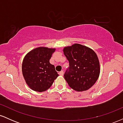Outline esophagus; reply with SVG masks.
<instances>
[{"instance_id":"1","label":"esophagus","mask_w":123,"mask_h":123,"mask_svg":"<svg viewBox=\"0 0 123 123\" xmlns=\"http://www.w3.org/2000/svg\"><path fill=\"white\" fill-rule=\"evenodd\" d=\"M59 74H60V76H63V72L62 71V70H61V71L60 72Z\"/></svg>"}]
</instances>
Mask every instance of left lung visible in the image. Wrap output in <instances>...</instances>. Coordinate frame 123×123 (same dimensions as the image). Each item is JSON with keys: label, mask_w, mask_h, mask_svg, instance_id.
I'll return each instance as SVG.
<instances>
[{"label": "left lung", "mask_w": 123, "mask_h": 123, "mask_svg": "<svg viewBox=\"0 0 123 123\" xmlns=\"http://www.w3.org/2000/svg\"><path fill=\"white\" fill-rule=\"evenodd\" d=\"M69 62V71L64 79L70 88L76 91H86L98 80L100 73L99 61L94 50L86 46L74 43L63 49Z\"/></svg>", "instance_id": "obj_1"}]
</instances>
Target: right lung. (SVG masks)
<instances>
[{"label":"right lung","instance_id":"obj_1","mask_svg":"<svg viewBox=\"0 0 123 123\" xmlns=\"http://www.w3.org/2000/svg\"><path fill=\"white\" fill-rule=\"evenodd\" d=\"M55 48L39 47L25 55L22 63V72L25 82L31 90L43 92L52 86L59 74L50 63Z\"/></svg>","mask_w":123,"mask_h":123}]
</instances>
